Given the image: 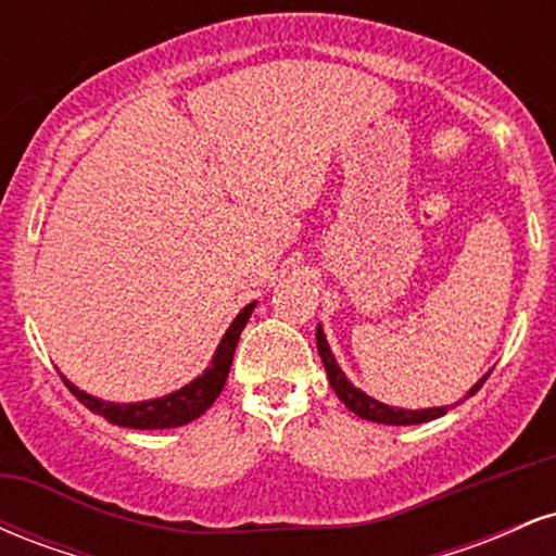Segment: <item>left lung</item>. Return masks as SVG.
<instances>
[{
    "instance_id": "1",
    "label": "left lung",
    "mask_w": 556,
    "mask_h": 556,
    "mask_svg": "<svg viewBox=\"0 0 556 556\" xmlns=\"http://www.w3.org/2000/svg\"><path fill=\"white\" fill-rule=\"evenodd\" d=\"M316 348H318V355H321L324 368H327L331 389H334L337 397H340L344 405H348V410H353L358 418L374 420V424H387V426H413V424H426V420H433V418L444 416V413L450 410V407H455V405H442V407H426V410H405V407L384 405V402L368 397V394L363 392V389L355 387L353 381H350L348 376H344V371L340 368V363H337L334 355H331V348H329V342H327V334H324L321 324H318V327H316ZM489 374L483 376V379H478L463 400H468L470 394H476L478 389H481L483 381L489 379Z\"/></svg>"
}]
</instances>
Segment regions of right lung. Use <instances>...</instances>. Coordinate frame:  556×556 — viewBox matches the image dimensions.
Instances as JSON below:
<instances>
[{"label": "right lung", "mask_w": 556, "mask_h": 556, "mask_svg": "<svg viewBox=\"0 0 556 556\" xmlns=\"http://www.w3.org/2000/svg\"><path fill=\"white\" fill-rule=\"evenodd\" d=\"M253 308H256V300L248 303L245 308L235 316V321L229 324V329L222 337L219 348H216L212 363L206 366V371L201 376H195L190 384H185L175 392L164 394V397H154V400H143V402H106L93 397V394L83 392L67 381H65L70 392L78 397L88 410L96 413V416L106 418L114 426H125V429H177V426L190 424V420L201 418L208 407L214 405V400L219 397L222 389H225L229 366H232V355L235 348H238L240 331L245 329L248 318H251Z\"/></svg>", "instance_id": "obj_1"}]
</instances>
